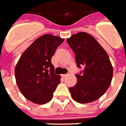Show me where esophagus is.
Here are the masks:
<instances>
[{
    "instance_id": "34e87169",
    "label": "esophagus",
    "mask_w": 126,
    "mask_h": 126,
    "mask_svg": "<svg viewBox=\"0 0 126 126\" xmlns=\"http://www.w3.org/2000/svg\"><path fill=\"white\" fill-rule=\"evenodd\" d=\"M67 74H62V77H63V78H65V77H66V76H67Z\"/></svg>"
}]
</instances>
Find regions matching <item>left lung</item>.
<instances>
[{
  "label": "left lung",
  "mask_w": 126,
  "mask_h": 126,
  "mask_svg": "<svg viewBox=\"0 0 126 126\" xmlns=\"http://www.w3.org/2000/svg\"><path fill=\"white\" fill-rule=\"evenodd\" d=\"M66 41L75 53L77 66L84 67L83 73L76 74V84L69 88L72 98L81 104L97 100L109 88L113 77L108 54L86 32L74 34Z\"/></svg>",
  "instance_id": "1"
}]
</instances>
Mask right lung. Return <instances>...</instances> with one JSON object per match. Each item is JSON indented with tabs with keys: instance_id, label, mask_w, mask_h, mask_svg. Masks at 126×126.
I'll return each mask as SVG.
<instances>
[{
	"instance_id": "obj_1",
	"label": "right lung",
	"mask_w": 126,
	"mask_h": 126,
	"mask_svg": "<svg viewBox=\"0 0 126 126\" xmlns=\"http://www.w3.org/2000/svg\"><path fill=\"white\" fill-rule=\"evenodd\" d=\"M64 38L45 34L38 38L20 57L15 69L17 86L25 98L46 104L53 97L61 76L54 72L51 58Z\"/></svg>"
}]
</instances>
